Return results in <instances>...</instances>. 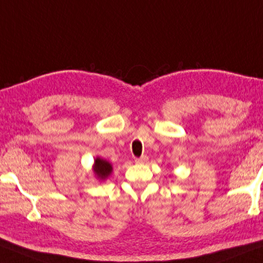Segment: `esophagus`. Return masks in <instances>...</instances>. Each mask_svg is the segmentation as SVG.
<instances>
[{
  "label": "esophagus",
  "instance_id": "34e87169",
  "mask_svg": "<svg viewBox=\"0 0 263 263\" xmlns=\"http://www.w3.org/2000/svg\"><path fill=\"white\" fill-rule=\"evenodd\" d=\"M148 161V156L147 155H142L141 157H139V159L135 160L136 163H145Z\"/></svg>",
  "mask_w": 263,
  "mask_h": 263
}]
</instances>
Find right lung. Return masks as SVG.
<instances>
[{"label": "right lung", "mask_w": 263, "mask_h": 263, "mask_svg": "<svg viewBox=\"0 0 263 263\" xmlns=\"http://www.w3.org/2000/svg\"><path fill=\"white\" fill-rule=\"evenodd\" d=\"M111 172H112V167L108 161L101 159V157H96L94 162V173L98 179L106 180L107 177L110 175Z\"/></svg>", "instance_id": "obj_1"}]
</instances>
